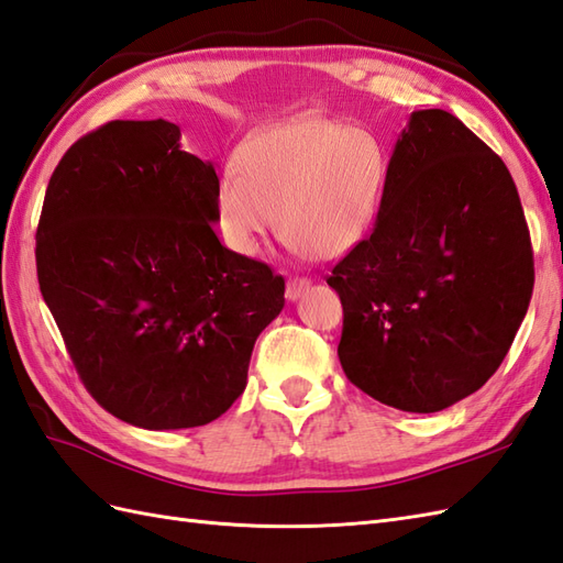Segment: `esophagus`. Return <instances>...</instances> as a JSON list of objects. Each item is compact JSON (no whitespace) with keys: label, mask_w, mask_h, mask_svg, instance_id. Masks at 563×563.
I'll return each instance as SVG.
<instances>
[{"label":"esophagus","mask_w":563,"mask_h":563,"mask_svg":"<svg viewBox=\"0 0 563 563\" xmlns=\"http://www.w3.org/2000/svg\"><path fill=\"white\" fill-rule=\"evenodd\" d=\"M308 289H310V279H306V277H291L289 282H286V298L298 300Z\"/></svg>","instance_id":"obj_1"}]
</instances>
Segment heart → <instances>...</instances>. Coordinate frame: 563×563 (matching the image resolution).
Here are the masks:
<instances>
[{"instance_id": "heart-1", "label": "heart", "mask_w": 563, "mask_h": 563, "mask_svg": "<svg viewBox=\"0 0 563 563\" xmlns=\"http://www.w3.org/2000/svg\"><path fill=\"white\" fill-rule=\"evenodd\" d=\"M234 164L219 172L212 208L219 236L241 257L263 251L277 222L310 257L344 255L377 222L389 184L382 143L332 117H294L257 131Z\"/></svg>"}]
</instances>
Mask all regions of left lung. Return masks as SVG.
<instances>
[{"label":"left lung","mask_w":563,"mask_h":563,"mask_svg":"<svg viewBox=\"0 0 563 563\" xmlns=\"http://www.w3.org/2000/svg\"><path fill=\"white\" fill-rule=\"evenodd\" d=\"M327 284L344 306L341 367L367 396L437 413L477 391L509 353L534 284L501 157L444 109L410 114L373 234Z\"/></svg>","instance_id":"left-lung-1"}]
</instances>
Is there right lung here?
<instances>
[{
	"label": "right lung",
	"mask_w": 563,
	"mask_h": 563,
	"mask_svg": "<svg viewBox=\"0 0 563 563\" xmlns=\"http://www.w3.org/2000/svg\"><path fill=\"white\" fill-rule=\"evenodd\" d=\"M176 123L109 121L54 169L37 282L90 396L145 430L208 424L245 389L284 277L214 234L210 162Z\"/></svg>",
	"instance_id": "obj_1"
}]
</instances>
